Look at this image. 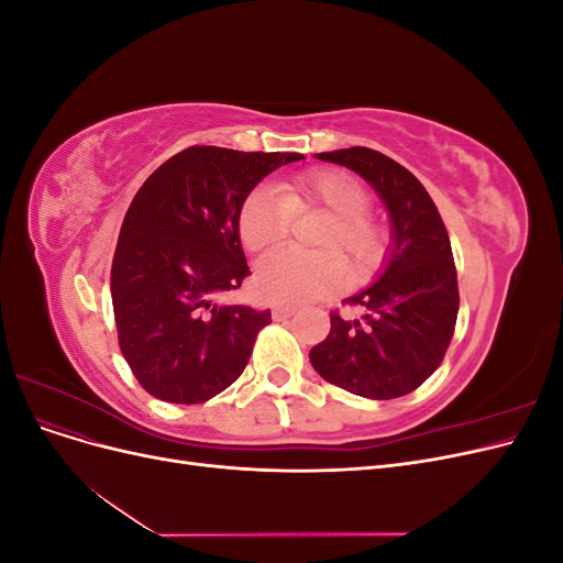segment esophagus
<instances>
[{
	"label": "esophagus",
	"mask_w": 563,
	"mask_h": 563,
	"mask_svg": "<svg viewBox=\"0 0 563 563\" xmlns=\"http://www.w3.org/2000/svg\"><path fill=\"white\" fill-rule=\"evenodd\" d=\"M294 314H296V308H294V305H284V302H279V305H275V308H272V317H275L277 321L288 319V317H294Z\"/></svg>",
	"instance_id": "esophagus-1"
}]
</instances>
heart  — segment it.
Here are the masks:
<instances>
[{"label":"heart","instance_id":"1","mask_svg":"<svg viewBox=\"0 0 563 563\" xmlns=\"http://www.w3.org/2000/svg\"><path fill=\"white\" fill-rule=\"evenodd\" d=\"M366 187L343 172H310L284 187H255L240 209V236L246 249L261 251L282 242L291 230L294 213L323 209L331 223L319 236L321 249L343 253L352 275L362 277L385 253V230L366 211ZM343 284V263L333 251L305 253L277 249L255 265V288L277 302H310L331 296Z\"/></svg>","mask_w":563,"mask_h":563}]
</instances>
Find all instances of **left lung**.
<instances>
[{"label": "left lung", "mask_w": 563, "mask_h": 563, "mask_svg": "<svg viewBox=\"0 0 563 563\" xmlns=\"http://www.w3.org/2000/svg\"><path fill=\"white\" fill-rule=\"evenodd\" d=\"M373 185L389 213L391 246L378 282L345 302L362 317L331 312V331L310 350L323 380L366 399H397L439 368L457 319L451 240L422 183L383 152L347 147L317 155Z\"/></svg>", "instance_id": "8db88e82"}]
</instances>
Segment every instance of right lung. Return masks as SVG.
Instances as JSON below:
<instances>
[{
    "label": "right lung",
    "instance_id": "right-lung-1",
    "mask_svg": "<svg viewBox=\"0 0 563 563\" xmlns=\"http://www.w3.org/2000/svg\"><path fill=\"white\" fill-rule=\"evenodd\" d=\"M298 159V152L195 145L133 197L110 291L119 350L152 397L201 404L242 376L272 317L218 300L249 277L240 209L267 174Z\"/></svg>",
    "mask_w": 563,
    "mask_h": 563
}]
</instances>
